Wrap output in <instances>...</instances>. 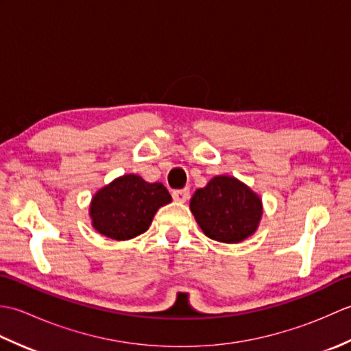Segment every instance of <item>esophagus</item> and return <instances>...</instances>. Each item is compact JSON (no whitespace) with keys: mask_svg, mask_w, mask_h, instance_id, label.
<instances>
[{"mask_svg":"<svg viewBox=\"0 0 351 351\" xmlns=\"http://www.w3.org/2000/svg\"><path fill=\"white\" fill-rule=\"evenodd\" d=\"M171 196H173L176 202H185V200H189V197H190V189L185 187L181 190H173Z\"/></svg>","mask_w":351,"mask_h":351,"instance_id":"1","label":"esophagus"}]
</instances>
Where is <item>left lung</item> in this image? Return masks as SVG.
<instances>
[{
	"label": "left lung",
	"mask_w": 351,
	"mask_h": 351,
	"mask_svg": "<svg viewBox=\"0 0 351 351\" xmlns=\"http://www.w3.org/2000/svg\"><path fill=\"white\" fill-rule=\"evenodd\" d=\"M190 210L204 234L215 241L240 243L255 232L263 204L247 185L232 176H215L195 191Z\"/></svg>",
	"instance_id": "obj_1"
}]
</instances>
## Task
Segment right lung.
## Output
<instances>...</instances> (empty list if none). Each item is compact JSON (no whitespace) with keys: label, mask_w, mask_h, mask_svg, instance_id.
<instances>
[{"label":"right lung","mask_w":351,"mask_h":351,"mask_svg":"<svg viewBox=\"0 0 351 351\" xmlns=\"http://www.w3.org/2000/svg\"><path fill=\"white\" fill-rule=\"evenodd\" d=\"M171 200L160 182H146L137 175L117 178L92 199V225L113 240H130L146 232L158 208Z\"/></svg>","instance_id":"add662e5"}]
</instances>
